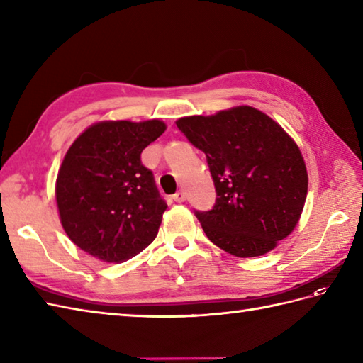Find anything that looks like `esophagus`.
I'll use <instances>...</instances> for the list:
<instances>
[{
    "label": "esophagus",
    "mask_w": 363,
    "mask_h": 363,
    "mask_svg": "<svg viewBox=\"0 0 363 363\" xmlns=\"http://www.w3.org/2000/svg\"><path fill=\"white\" fill-rule=\"evenodd\" d=\"M173 199L176 203H184L186 201V194H184L182 190H179V191H176V194L173 195Z\"/></svg>",
    "instance_id": "esophagus-1"
}]
</instances>
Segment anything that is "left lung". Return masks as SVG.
Returning <instances> with one entry per match:
<instances>
[{"mask_svg": "<svg viewBox=\"0 0 363 363\" xmlns=\"http://www.w3.org/2000/svg\"><path fill=\"white\" fill-rule=\"evenodd\" d=\"M201 150L217 190L209 212H196L207 238L235 257H257L295 230L309 176L296 142L267 113L235 106L176 120Z\"/></svg>", "mask_w": 363, "mask_h": 363, "instance_id": "8db88e82", "label": "left lung"}]
</instances>
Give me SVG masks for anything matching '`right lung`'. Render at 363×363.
Returning <instances> with one entry per match:
<instances>
[{
    "label": "right lung",
    "mask_w": 363,
    "mask_h": 363,
    "mask_svg": "<svg viewBox=\"0 0 363 363\" xmlns=\"http://www.w3.org/2000/svg\"><path fill=\"white\" fill-rule=\"evenodd\" d=\"M162 120H106L76 137L60 164L56 203L68 238L95 259L121 264L157 235L167 204L140 154Z\"/></svg>",
    "instance_id": "add662e5"
}]
</instances>
